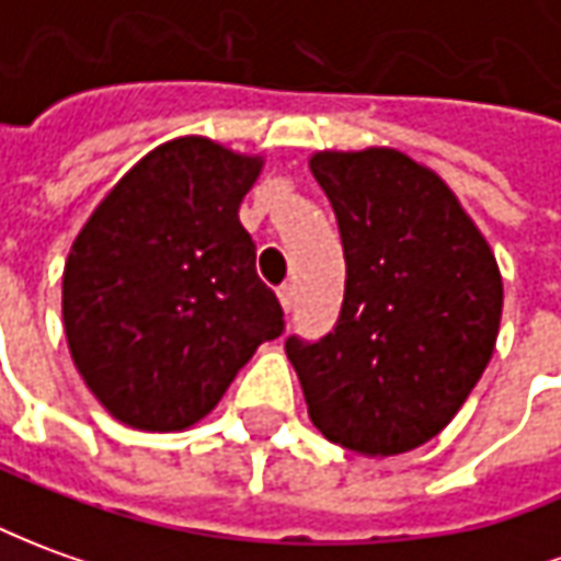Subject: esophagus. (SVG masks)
<instances>
[{
	"instance_id": "esophagus-1",
	"label": "esophagus",
	"mask_w": 561,
	"mask_h": 561,
	"mask_svg": "<svg viewBox=\"0 0 561 561\" xmlns=\"http://www.w3.org/2000/svg\"><path fill=\"white\" fill-rule=\"evenodd\" d=\"M277 299H280V305H284V311H293V302H296V289H293V284H280L277 287Z\"/></svg>"
}]
</instances>
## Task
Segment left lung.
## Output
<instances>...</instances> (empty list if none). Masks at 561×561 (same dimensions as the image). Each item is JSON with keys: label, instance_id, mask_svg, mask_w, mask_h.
<instances>
[{"label": "left lung", "instance_id": "1", "mask_svg": "<svg viewBox=\"0 0 561 561\" xmlns=\"http://www.w3.org/2000/svg\"><path fill=\"white\" fill-rule=\"evenodd\" d=\"M345 250V299L318 342L287 339L308 415L360 455L436 436L477 388L504 287L489 243L449 185L393 149L318 152Z\"/></svg>", "mask_w": 561, "mask_h": 561}]
</instances>
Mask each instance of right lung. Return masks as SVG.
<instances>
[{"label":"right lung","instance_id":"1","mask_svg":"<svg viewBox=\"0 0 561 561\" xmlns=\"http://www.w3.org/2000/svg\"><path fill=\"white\" fill-rule=\"evenodd\" d=\"M262 161L183 137L100 201L64 268V327L84 385L118 421L185 431L214 409L284 308L238 219Z\"/></svg>","mask_w":561,"mask_h":561}]
</instances>
